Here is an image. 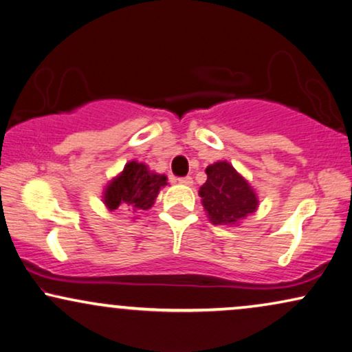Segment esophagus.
<instances>
[{
  "mask_svg": "<svg viewBox=\"0 0 352 352\" xmlns=\"http://www.w3.org/2000/svg\"><path fill=\"white\" fill-rule=\"evenodd\" d=\"M179 184L191 186V185H193V179H191V177H182V179H179Z\"/></svg>",
  "mask_w": 352,
  "mask_h": 352,
  "instance_id": "1",
  "label": "esophagus"
}]
</instances>
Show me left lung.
<instances>
[{
	"mask_svg": "<svg viewBox=\"0 0 352 352\" xmlns=\"http://www.w3.org/2000/svg\"><path fill=\"white\" fill-rule=\"evenodd\" d=\"M208 180L199 188L201 203L214 225H238L256 212L259 199L256 191L236 168L219 161L206 168Z\"/></svg>",
	"mask_w": 352,
	"mask_h": 352,
	"instance_id": "8db88e82",
	"label": "left lung"
}]
</instances>
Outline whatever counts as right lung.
Returning <instances> with one entry per match:
<instances>
[{"instance_id": "add662e5", "label": "right lung", "mask_w": 352, "mask_h": 352, "mask_svg": "<svg viewBox=\"0 0 352 352\" xmlns=\"http://www.w3.org/2000/svg\"><path fill=\"white\" fill-rule=\"evenodd\" d=\"M166 185V175L151 172L146 164L130 161L125 164L124 170L107 184L102 201L109 210L125 208L142 212L151 208L159 191Z\"/></svg>"}]
</instances>
